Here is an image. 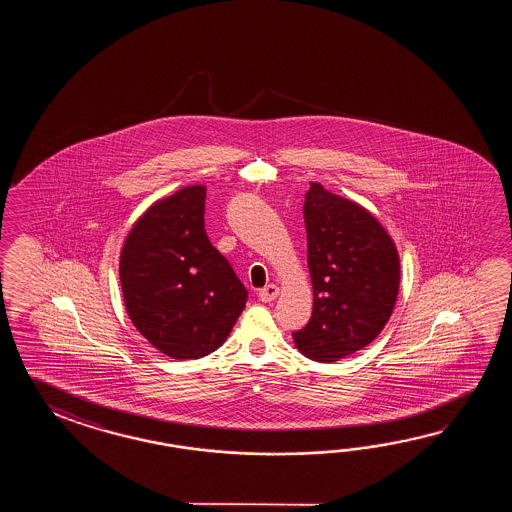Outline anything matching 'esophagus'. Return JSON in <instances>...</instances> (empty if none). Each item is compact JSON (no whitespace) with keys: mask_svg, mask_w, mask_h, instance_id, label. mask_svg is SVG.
Masks as SVG:
<instances>
[{"mask_svg":"<svg viewBox=\"0 0 512 512\" xmlns=\"http://www.w3.org/2000/svg\"><path fill=\"white\" fill-rule=\"evenodd\" d=\"M278 293H280V289H278V285H274V283H269V285H265L263 289H260V293H258V296H260L261 302H272L276 296H278Z\"/></svg>","mask_w":512,"mask_h":512,"instance_id":"esophagus-1","label":"esophagus"}]
</instances>
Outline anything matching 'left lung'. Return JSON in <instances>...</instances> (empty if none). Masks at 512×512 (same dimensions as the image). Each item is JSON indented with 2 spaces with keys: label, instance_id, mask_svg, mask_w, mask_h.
<instances>
[{
  "label": "left lung",
  "instance_id": "8db88e82",
  "mask_svg": "<svg viewBox=\"0 0 512 512\" xmlns=\"http://www.w3.org/2000/svg\"><path fill=\"white\" fill-rule=\"evenodd\" d=\"M304 219L313 315L294 344L307 359L335 362L366 348L390 320L399 254L366 208L318 183L305 194Z\"/></svg>",
  "mask_w": 512,
  "mask_h": 512
}]
</instances>
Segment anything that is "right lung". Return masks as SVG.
I'll return each instance as SVG.
<instances>
[{
	"label": "right lung",
	"instance_id": "add662e5",
	"mask_svg": "<svg viewBox=\"0 0 512 512\" xmlns=\"http://www.w3.org/2000/svg\"><path fill=\"white\" fill-rule=\"evenodd\" d=\"M205 186L157 201L131 229L120 285L133 326L172 359H201L227 340L249 291L205 232Z\"/></svg>",
	"mask_w": 512,
	"mask_h": 512
}]
</instances>
